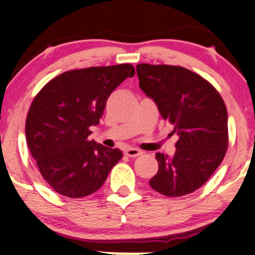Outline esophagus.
<instances>
[{"mask_svg":"<svg viewBox=\"0 0 255 255\" xmlns=\"http://www.w3.org/2000/svg\"><path fill=\"white\" fill-rule=\"evenodd\" d=\"M125 154L129 157H136L138 155H141L142 153H141V150L136 149V148H129V149H127L125 151Z\"/></svg>","mask_w":255,"mask_h":255,"instance_id":"34e87169","label":"esophagus"}]
</instances>
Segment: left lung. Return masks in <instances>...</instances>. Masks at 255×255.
I'll list each match as a JSON object with an SVG mask.
<instances>
[{
	"mask_svg": "<svg viewBox=\"0 0 255 255\" xmlns=\"http://www.w3.org/2000/svg\"><path fill=\"white\" fill-rule=\"evenodd\" d=\"M138 86L178 133L173 156L156 153L159 170L149 185L160 194H191L211 178L228 147L227 108L204 77L179 66L140 63Z\"/></svg>",
	"mask_w": 255,
	"mask_h": 255,
	"instance_id": "obj_1",
	"label": "left lung"
}]
</instances>
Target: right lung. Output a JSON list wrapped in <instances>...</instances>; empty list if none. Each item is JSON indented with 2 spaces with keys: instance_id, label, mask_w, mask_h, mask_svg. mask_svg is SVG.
Returning a JSON list of instances; mask_svg holds the SVG:
<instances>
[{
  "instance_id": "1",
  "label": "right lung",
  "mask_w": 255,
  "mask_h": 255,
  "mask_svg": "<svg viewBox=\"0 0 255 255\" xmlns=\"http://www.w3.org/2000/svg\"><path fill=\"white\" fill-rule=\"evenodd\" d=\"M129 63L89 67L54 77L35 96L25 120V138L43 179L68 198H83L104 185L122 157L118 148L89 140L112 92L127 77Z\"/></svg>"
}]
</instances>
